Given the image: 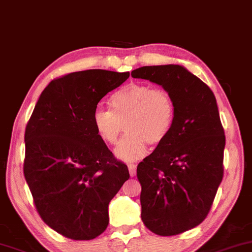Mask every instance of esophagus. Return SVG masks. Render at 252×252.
<instances>
[{
  "instance_id": "1",
  "label": "esophagus",
  "mask_w": 252,
  "mask_h": 252,
  "mask_svg": "<svg viewBox=\"0 0 252 252\" xmlns=\"http://www.w3.org/2000/svg\"><path fill=\"white\" fill-rule=\"evenodd\" d=\"M128 168H129L130 175L135 176V175H136V165H135V163H129Z\"/></svg>"
}]
</instances>
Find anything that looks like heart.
<instances>
[{
  "label": "heart",
  "instance_id": "obj_1",
  "mask_svg": "<svg viewBox=\"0 0 252 252\" xmlns=\"http://www.w3.org/2000/svg\"><path fill=\"white\" fill-rule=\"evenodd\" d=\"M110 108H96L93 126L107 145H116L123 124L126 133L115 149L124 161H135L147 152V145H159L172 131L176 106L166 90L150 84L131 83L121 87L110 98Z\"/></svg>",
  "mask_w": 252,
  "mask_h": 252
}]
</instances>
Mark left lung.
<instances>
[{"label":"left lung","mask_w":252,"mask_h":252,"mask_svg":"<svg viewBox=\"0 0 252 252\" xmlns=\"http://www.w3.org/2000/svg\"><path fill=\"white\" fill-rule=\"evenodd\" d=\"M131 76L159 84L175 101L172 131L139 162L137 177L144 224L157 235H177L203 222L223 177L226 137L216 96L181 65L142 66Z\"/></svg>","instance_id":"1"}]
</instances>
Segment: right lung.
Returning a JSON list of instances; mask_svg holds the SVG:
<instances>
[{"label": "right lung", "mask_w": 252, "mask_h": 252, "mask_svg": "<svg viewBox=\"0 0 252 252\" xmlns=\"http://www.w3.org/2000/svg\"><path fill=\"white\" fill-rule=\"evenodd\" d=\"M129 76L92 69L53 79L26 124L23 169L35 209L68 239L102 234L108 204L130 177L93 126L98 102Z\"/></svg>", "instance_id": "add662e5"}]
</instances>
